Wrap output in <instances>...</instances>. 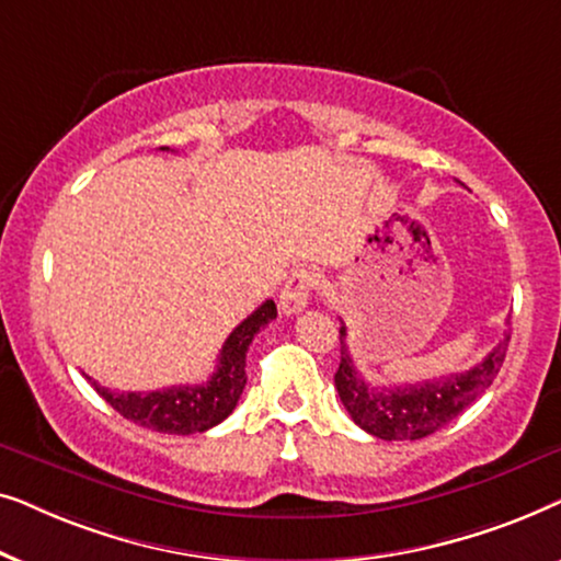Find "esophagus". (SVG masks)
<instances>
[{
	"mask_svg": "<svg viewBox=\"0 0 561 561\" xmlns=\"http://www.w3.org/2000/svg\"><path fill=\"white\" fill-rule=\"evenodd\" d=\"M313 286H317V275L306 271V267L296 271L280 290V311L286 313V317H294V313L304 311L306 306H309V296Z\"/></svg>",
	"mask_w": 561,
	"mask_h": 561,
	"instance_id": "esophagus-1",
	"label": "esophagus"
}]
</instances>
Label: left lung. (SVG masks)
Instances as JSON below:
<instances>
[{
	"label": "left lung",
	"mask_w": 561,
	"mask_h": 561,
	"mask_svg": "<svg viewBox=\"0 0 561 561\" xmlns=\"http://www.w3.org/2000/svg\"><path fill=\"white\" fill-rule=\"evenodd\" d=\"M344 340H347V327L342 324V359L334 373V386L352 421L378 439L413 442L439 432L493 386L505 359L511 334H503L493 352H488V357L470 370L451 373L439 380L403 382V386L390 388H375L355 370Z\"/></svg>",
	"instance_id": "1"
}]
</instances>
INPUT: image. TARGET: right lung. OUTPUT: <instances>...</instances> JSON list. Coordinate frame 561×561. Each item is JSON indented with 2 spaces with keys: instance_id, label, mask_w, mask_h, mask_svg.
Here are the masks:
<instances>
[{
  "instance_id": "add662e5",
  "label": "right lung",
  "mask_w": 561,
  "mask_h": 561,
  "mask_svg": "<svg viewBox=\"0 0 561 561\" xmlns=\"http://www.w3.org/2000/svg\"><path fill=\"white\" fill-rule=\"evenodd\" d=\"M275 317H278V309L267 298L263 306H257L227 336L225 347L219 352L217 373L206 382H202V386H173L163 390H150V393H119V390L99 386L91 378L89 382L114 411L129 421H135V424L160 434H202L206 428L221 424L234 411V405L244 390V382H248L244 357H248L250 342Z\"/></svg>"
}]
</instances>
